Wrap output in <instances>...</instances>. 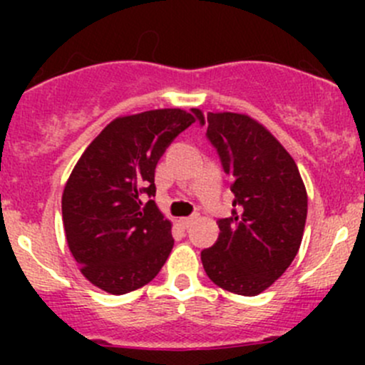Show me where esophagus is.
I'll return each mask as SVG.
<instances>
[{
	"mask_svg": "<svg viewBox=\"0 0 365 365\" xmlns=\"http://www.w3.org/2000/svg\"><path fill=\"white\" fill-rule=\"evenodd\" d=\"M194 220H196V215H192V217H183V219H180V224H182L183 227H189L190 224L194 222Z\"/></svg>",
	"mask_w": 365,
	"mask_h": 365,
	"instance_id": "obj_1",
	"label": "esophagus"
}]
</instances>
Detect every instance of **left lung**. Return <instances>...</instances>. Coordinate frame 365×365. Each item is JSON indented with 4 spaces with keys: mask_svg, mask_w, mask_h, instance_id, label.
<instances>
[{
    "mask_svg": "<svg viewBox=\"0 0 365 365\" xmlns=\"http://www.w3.org/2000/svg\"><path fill=\"white\" fill-rule=\"evenodd\" d=\"M233 176L231 217L220 219L219 238L201 251L210 279L231 293L254 297L270 288L295 259L307 219V192L295 160L252 118L192 109Z\"/></svg>",
    "mask_w": 365,
    "mask_h": 365,
    "instance_id": "left-lung-1",
    "label": "left lung"
}]
</instances>
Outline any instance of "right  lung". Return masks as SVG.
<instances>
[{"mask_svg":"<svg viewBox=\"0 0 365 365\" xmlns=\"http://www.w3.org/2000/svg\"><path fill=\"white\" fill-rule=\"evenodd\" d=\"M196 121L182 109L113 120L77 160L61 197L67 244L84 277L125 295L148 284L175 240L155 201V168L165 148Z\"/></svg>","mask_w":365,"mask_h":365,"instance_id":"obj_1","label":"right lung"}]
</instances>
